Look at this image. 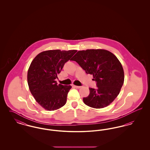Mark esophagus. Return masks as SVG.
Listing matches in <instances>:
<instances>
[{
  "label": "esophagus",
  "mask_w": 150,
  "mask_h": 150,
  "mask_svg": "<svg viewBox=\"0 0 150 150\" xmlns=\"http://www.w3.org/2000/svg\"><path fill=\"white\" fill-rule=\"evenodd\" d=\"M73 86L74 87V88H80L81 86Z\"/></svg>",
  "instance_id": "34e87169"
}]
</instances>
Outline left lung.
I'll list each match as a JSON object with an SVG mask.
<instances>
[{
  "mask_svg": "<svg viewBox=\"0 0 150 150\" xmlns=\"http://www.w3.org/2000/svg\"><path fill=\"white\" fill-rule=\"evenodd\" d=\"M71 60L76 61L86 74L93 75L97 82L98 88H89V95L83 98L86 105L101 108L110 105L124 81V70L117 58L105 50H86L78 51Z\"/></svg>",
  "mask_w": 150,
  "mask_h": 150,
  "instance_id": "1",
  "label": "left lung"
}]
</instances>
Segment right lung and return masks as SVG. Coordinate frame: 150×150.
<instances>
[{"label":"right lung","mask_w":150,"mask_h":150,"mask_svg":"<svg viewBox=\"0 0 150 150\" xmlns=\"http://www.w3.org/2000/svg\"><path fill=\"white\" fill-rule=\"evenodd\" d=\"M76 50L43 51L31 62L28 72L29 89L36 101L45 110L53 111L64 106L71 86L57 85L55 80L64 64Z\"/></svg>","instance_id":"add662e5"}]
</instances>
